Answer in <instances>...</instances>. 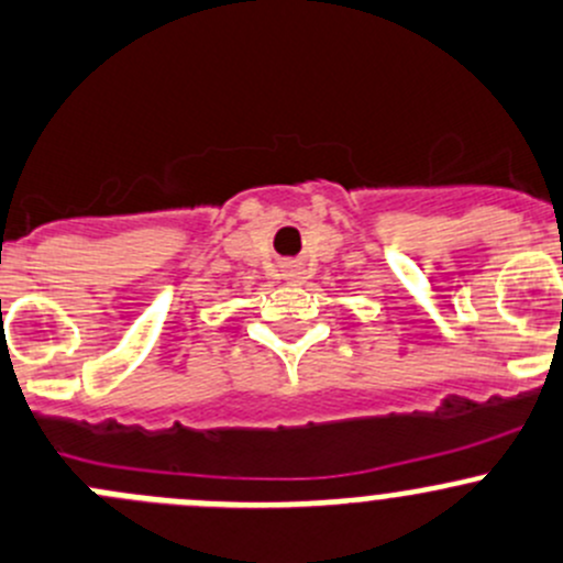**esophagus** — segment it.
Masks as SVG:
<instances>
[{
    "mask_svg": "<svg viewBox=\"0 0 563 563\" xmlns=\"http://www.w3.org/2000/svg\"><path fill=\"white\" fill-rule=\"evenodd\" d=\"M284 279H287L289 284H300V282H303V279H306L303 265H300V263L284 265Z\"/></svg>",
    "mask_w": 563,
    "mask_h": 563,
    "instance_id": "34e87169",
    "label": "esophagus"
}]
</instances>
